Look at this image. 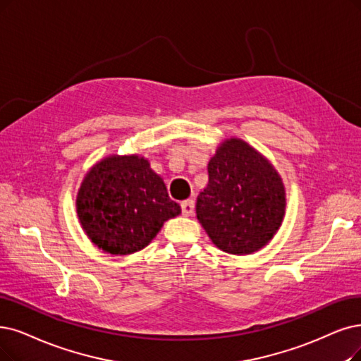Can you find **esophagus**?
<instances>
[{
	"label": "esophagus",
	"mask_w": 361,
	"mask_h": 361,
	"mask_svg": "<svg viewBox=\"0 0 361 361\" xmlns=\"http://www.w3.org/2000/svg\"><path fill=\"white\" fill-rule=\"evenodd\" d=\"M180 207H182V213L185 216H191L194 214V210H195V203L194 200H185L180 203Z\"/></svg>",
	"instance_id": "obj_1"
}]
</instances>
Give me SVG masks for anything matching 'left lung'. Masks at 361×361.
I'll use <instances>...</instances> for the list:
<instances>
[{
	"mask_svg": "<svg viewBox=\"0 0 361 361\" xmlns=\"http://www.w3.org/2000/svg\"><path fill=\"white\" fill-rule=\"evenodd\" d=\"M209 183L197 198V219L216 247L249 255L267 246L286 210L279 171L237 137L224 140L207 164Z\"/></svg>",
	"mask_w": 361,
	"mask_h": 361,
	"instance_id": "obj_1",
	"label": "left lung"
}]
</instances>
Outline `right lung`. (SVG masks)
Returning a JSON list of instances; mask_svg holds the SVG:
<instances>
[{"instance_id":"add662e5","label":"right lung","mask_w":361,"mask_h":361,"mask_svg":"<svg viewBox=\"0 0 361 361\" xmlns=\"http://www.w3.org/2000/svg\"><path fill=\"white\" fill-rule=\"evenodd\" d=\"M75 204L84 233L115 256L147 247L163 224L180 213L163 179L136 154L96 163L81 182Z\"/></svg>"}]
</instances>
